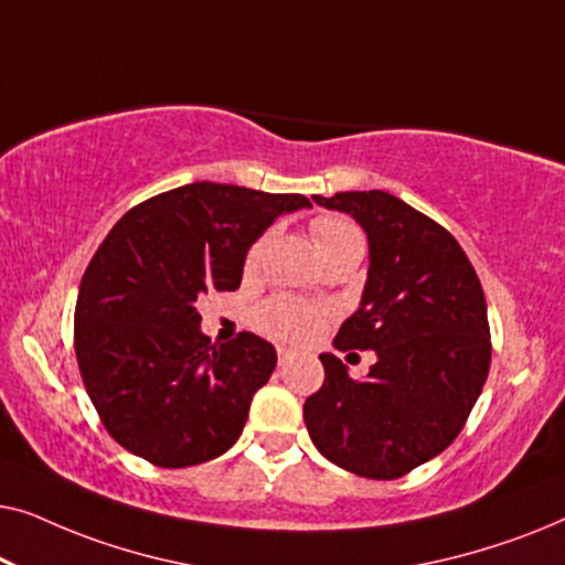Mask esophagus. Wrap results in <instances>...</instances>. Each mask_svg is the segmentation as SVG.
Returning <instances> with one entry per match:
<instances>
[{
	"label": "esophagus",
	"mask_w": 565,
	"mask_h": 565,
	"mask_svg": "<svg viewBox=\"0 0 565 565\" xmlns=\"http://www.w3.org/2000/svg\"><path fill=\"white\" fill-rule=\"evenodd\" d=\"M277 360H280V365H285V362L292 360V350H288V347H277Z\"/></svg>",
	"instance_id": "1"
}]
</instances>
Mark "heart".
Listing matches in <instances>:
<instances>
[{"label": "heart", "mask_w": 565, "mask_h": 565, "mask_svg": "<svg viewBox=\"0 0 565 565\" xmlns=\"http://www.w3.org/2000/svg\"><path fill=\"white\" fill-rule=\"evenodd\" d=\"M311 228H313V242L319 254H327L344 244H362L360 231L354 228L350 221L334 218V215L316 218ZM265 246H267V236L259 238V242L252 246L249 257H246V267L259 265L262 254H265ZM257 319H259V327L267 329L269 334H277L285 339H308L316 329H319L321 311L308 303H300V300L280 296L262 306Z\"/></svg>", "instance_id": "1"}]
</instances>
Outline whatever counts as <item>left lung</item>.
<instances>
[{"label":"left lung","mask_w":565,"mask_h":565,"mask_svg":"<svg viewBox=\"0 0 565 565\" xmlns=\"http://www.w3.org/2000/svg\"><path fill=\"white\" fill-rule=\"evenodd\" d=\"M367 236V280L337 350H373L362 381L323 352V385L303 404L316 450L350 473L391 481L460 435L491 365L478 275L460 244L383 190L313 195Z\"/></svg>","instance_id":"1"}]
</instances>
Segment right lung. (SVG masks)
<instances>
[{"mask_svg": "<svg viewBox=\"0 0 565 565\" xmlns=\"http://www.w3.org/2000/svg\"><path fill=\"white\" fill-rule=\"evenodd\" d=\"M303 207V195L192 182L115 223L74 313L84 385L115 443L159 468L198 466L236 443L277 352L252 331L213 344L195 303L236 290L252 244Z\"/></svg>", "mask_w": 565, "mask_h": 565, "instance_id": "1", "label": "right lung"}]
</instances>
